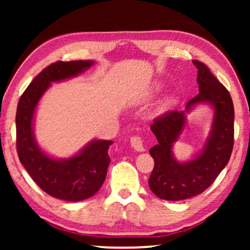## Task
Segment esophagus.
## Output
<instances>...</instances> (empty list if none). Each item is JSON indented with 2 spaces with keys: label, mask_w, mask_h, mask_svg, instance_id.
I'll return each instance as SVG.
<instances>
[{
  "label": "esophagus",
  "mask_w": 250,
  "mask_h": 250,
  "mask_svg": "<svg viewBox=\"0 0 250 250\" xmlns=\"http://www.w3.org/2000/svg\"><path fill=\"white\" fill-rule=\"evenodd\" d=\"M131 146L134 148V150H136V151H140V152L145 151V146H143V141H142L141 136H139V135L132 136Z\"/></svg>",
  "instance_id": "obj_1"
}]
</instances>
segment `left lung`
<instances>
[{"label":"left lung","instance_id":"obj_1","mask_svg":"<svg viewBox=\"0 0 250 250\" xmlns=\"http://www.w3.org/2000/svg\"><path fill=\"white\" fill-rule=\"evenodd\" d=\"M192 62L198 69L199 93L188 102L186 111L166 112L150 126L158 143L149 150L155 160L149 187L164 200H184L204 192L227 166L233 149L234 108L231 95L206 64L198 60ZM198 103H208L214 108L212 131L199 156L179 163L172 157V143L185 125V112Z\"/></svg>","mask_w":250,"mask_h":250}]
</instances>
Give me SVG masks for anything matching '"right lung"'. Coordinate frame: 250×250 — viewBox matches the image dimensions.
I'll return each mask as SVG.
<instances>
[{"label":"right lung","mask_w":250,"mask_h":250,"mask_svg":"<svg viewBox=\"0 0 250 250\" xmlns=\"http://www.w3.org/2000/svg\"><path fill=\"white\" fill-rule=\"evenodd\" d=\"M92 64L91 60L50 64L28 85L17 107V152L20 163L44 192L61 200L80 201L98 192L110 164L108 149L112 142L94 140L71 158H51L37 146L33 131L34 112L52 82L77 76Z\"/></svg>","instance_id":"1"}]
</instances>
